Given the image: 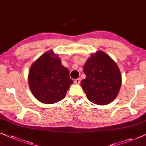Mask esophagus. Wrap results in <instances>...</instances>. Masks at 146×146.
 I'll return each mask as SVG.
<instances>
[{"mask_svg":"<svg viewBox=\"0 0 146 146\" xmlns=\"http://www.w3.org/2000/svg\"><path fill=\"white\" fill-rule=\"evenodd\" d=\"M80 82H81L80 78L75 79V81H74V83H75V84H79V83H80Z\"/></svg>","mask_w":146,"mask_h":146,"instance_id":"esophagus-1","label":"esophagus"}]
</instances>
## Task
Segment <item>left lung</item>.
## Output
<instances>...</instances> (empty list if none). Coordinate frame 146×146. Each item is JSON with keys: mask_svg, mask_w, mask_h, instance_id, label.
Instances as JSON below:
<instances>
[{"mask_svg": "<svg viewBox=\"0 0 146 146\" xmlns=\"http://www.w3.org/2000/svg\"><path fill=\"white\" fill-rule=\"evenodd\" d=\"M86 78L81 85L93 104L107 105L115 100L121 85V75L115 61L104 51L91 55L83 66Z\"/></svg>", "mask_w": 146, "mask_h": 146, "instance_id": "1", "label": "left lung"}]
</instances>
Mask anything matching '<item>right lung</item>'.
Masks as SVG:
<instances>
[{
    "label": "right lung",
    "mask_w": 146,
    "mask_h": 146,
    "mask_svg": "<svg viewBox=\"0 0 146 146\" xmlns=\"http://www.w3.org/2000/svg\"><path fill=\"white\" fill-rule=\"evenodd\" d=\"M29 85L33 96L40 102L55 104L65 98L73 80L67 68L53 50L38 57L31 66Z\"/></svg>",
    "instance_id": "add662e5"
}]
</instances>
